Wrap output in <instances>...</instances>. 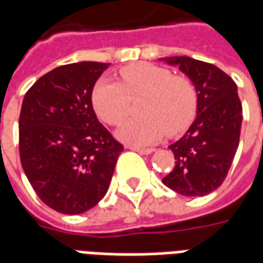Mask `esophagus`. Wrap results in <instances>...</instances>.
<instances>
[{
    "label": "esophagus",
    "mask_w": 263,
    "mask_h": 263,
    "mask_svg": "<svg viewBox=\"0 0 263 263\" xmlns=\"http://www.w3.org/2000/svg\"><path fill=\"white\" fill-rule=\"evenodd\" d=\"M126 149H131V151H135L138 154L141 155H151L154 152V149H145V148H139V146H134V145H126Z\"/></svg>",
    "instance_id": "esophagus-1"
}]
</instances>
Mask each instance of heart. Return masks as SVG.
<instances>
[{
	"instance_id": "obj_1",
	"label": "heart",
	"mask_w": 263,
	"mask_h": 263,
	"mask_svg": "<svg viewBox=\"0 0 263 263\" xmlns=\"http://www.w3.org/2000/svg\"><path fill=\"white\" fill-rule=\"evenodd\" d=\"M121 83L100 79L91 92L98 118L118 125L129 112L131 100L138 104L141 117L128 120L118 129V137L138 146L154 145L166 132L176 137L193 122L197 109V92L187 77L173 76L171 70L152 63H137L120 70Z\"/></svg>"
}]
</instances>
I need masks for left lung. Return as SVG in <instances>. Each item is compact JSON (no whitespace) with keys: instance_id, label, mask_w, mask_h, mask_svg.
Instances as JSON below:
<instances>
[{"instance_id":"8db88e82","label":"left lung","mask_w":263,"mask_h":263,"mask_svg":"<svg viewBox=\"0 0 263 263\" xmlns=\"http://www.w3.org/2000/svg\"><path fill=\"white\" fill-rule=\"evenodd\" d=\"M159 60L177 66L197 92L196 120L179 141L169 145L176 162L162 182L183 196H205L226 180L238 149L242 105L237 84L217 66L193 58Z\"/></svg>"}]
</instances>
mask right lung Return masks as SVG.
<instances>
[{
    "label": "right lung",
    "instance_id": "1",
    "mask_svg": "<svg viewBox=\"0 0 263 263\" xmlns=\"http://www.w3.org/2000/svg\"><path fill=\"white\" fill-rule=\"evenodd\" d=\"M108 66L79 62L56 67L22 101L21 163L39 198L63 214L86 213L105 196L124 151L92 108V88Z\"/></svg>",
    "mask_w": 263,
    "mask_h": 263
}]
</instances>
